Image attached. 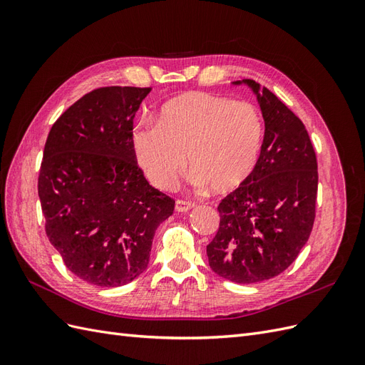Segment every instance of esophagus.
Instances as JSON below:
<instances>
[{"label":"esophagus","mask_w":365,"mask_h":365,"mask_svg":"<svg viewBox=\"0 0 365 365\" xmlns=\"http://www.w3.org/2000/svg\"><path fill=\"white\" fill-rule=\"evenodd\" d=\"M193 207H195V204L192 201L176 200V202H175V210H176V212H181V213L189 212V210H192Z\"/></svg>","instance_id":"obj_1"}]
</instances>
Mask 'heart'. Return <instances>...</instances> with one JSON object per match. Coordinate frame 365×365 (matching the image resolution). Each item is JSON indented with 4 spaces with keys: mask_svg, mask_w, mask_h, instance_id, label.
Masks as SVG:
<instances>
[{
    "mask_svg": "<svg viewBox=\"0 0 365 365\" xmlns=\"http://www.w3.org/2000/svg\"><path fill=\"white\" fill-rule=\"evenodd\" d=\"M264 137L259 109L210 93L165 102L153 123L135 128L132 148L152 185L169 190L187 168L197 187L216 195L237 190L256 170Z\"/></svg>",
    "mask_w": 365,
    "mask_h": 365,
    "instance_id": "obj_1",
    "label": "heart"
}]
</instances>
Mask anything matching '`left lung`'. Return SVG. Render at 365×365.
<instances>
[{"mask_svg":"<svg viewBox=\"0 0 365 365\" xmlns=\"http://www.w3.org/2000/svg\"><path fill=\"white\" fill-rule=\"evenodd\" d=\"M264 120L256 170L217 205L219 230L207 245L208 264L235 283L282 274L297 259L315 220L318 165L303 121L268 88L251 79Z\"/></svg>","mask_w":365,"mask_h":365,"instance_id":"obj_1","label":"left lung"}]
</instances>
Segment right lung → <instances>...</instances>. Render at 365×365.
I'll list each match as a JSON object with an SVG mask.
<instances>
[{
	"instance_id": "1",
	"label": "right lung",
	"mask_w": 365,
	"mask_h": 365,
	"mask_svg": "<svg viewBox=\"0 0 365 365\" xmlns=\"http://www.w3.org/2000/svg\"><path fill=\"white\" fill-rule=\"evenodd\" d=\"M152 88L103 86L50 129L38 178L46 233L74 275L102 288L148 268L152 240L175 208L149 185L132 148L138 108Z\"/></svg>"
}]
</instances>
